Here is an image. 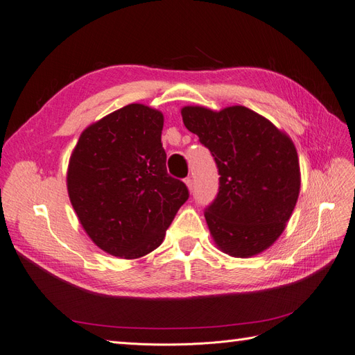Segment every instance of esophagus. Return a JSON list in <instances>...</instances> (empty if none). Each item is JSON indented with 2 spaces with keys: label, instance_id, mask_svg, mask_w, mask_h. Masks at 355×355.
<instances>
[{
  "label": "esophagus",
  "instance_id": "obj_1",
  "mask_svg": "<svg viewBox=\"0 0 355 355\" xmlns=\"http://www.w3.org/2000/svg\"><path fill=\"white\" fill-rule=\"evenodd\" d=\"M185 184H187V187L189 188V191L192 192V189H194V182H192V179H191V178H187V179H185Z\"/></svg>",
  "mask_w": 355,
  "mask_h": 355
}]
</instances>
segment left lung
Instances as JSON below:
<instances>
[{"label":"left lung","instance_id":"left-lung-1","mask_svg":"<svg viewBox=\"0 0 355 355\" xmlns=\"http://www.w3.org/2000/svg\"><path fill=\"white\" fill-rule=\"evenodd\" d=\"M184 124L218 166L219 189L204 209L219 249L249 257L268 249L296 206L300 173L293 142L262 115L230 106L219 112L185 106Z\"/></svg>","mask_w":355,"mask_h":355}]
</instances>
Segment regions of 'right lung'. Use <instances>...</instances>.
Returning a JSON list of instances; mask_svg holds the SVG:
<instances>
[{"mask_svg":"<svg viewBox=\"0 0 355 355\" xmlns=\"http://www.w3.org/2000/svg\"><path fill=\"white\" fill-rule=\"evenodd\" d=\"M163 114L127 105L81 133L71 155L68 192L89 237L110 254L135 259L161 244L189 198L166 168Z\"/></svg>","mask_w":355,"mask_h":355,"instance_id":"right-lung-1","label":"right lung"}]
</instances>
